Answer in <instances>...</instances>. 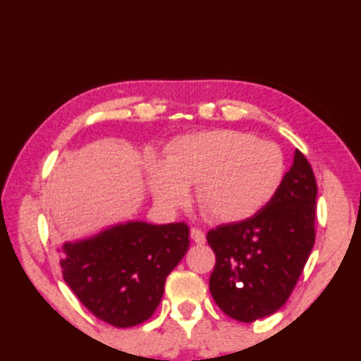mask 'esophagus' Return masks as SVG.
Masks as SVG:
<instances>
[{
  "instance_id": "1",
  "label": "esophagus",
  "mask_w": 361,
  "mask_h": 361,
  "mask_svg": "<svg viewBox=\"0 0 361 361\" xmlns=\"http://www.w3.org/2000/svg\"><path fill=\"white\" fill-rule=\"evenodd\" d=\"M190 238H192V241L195 244H204V241H207V238H204V233L200 230V228H190Z\"/></svg>"
}]
</instances>
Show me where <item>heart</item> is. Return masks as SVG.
<instances>
[{
  "label": "heart",
  "instance_id": "heart-1",
  "mask_svg": "<svg viewBox=\"0 0 361 361\" xmlns=\"http://www.w3.org/2000/svg\"><path fill=\"white\" fill-rule=\"evenodd\" d=\"M286 162L272 140L236 130L188 134L171 145L169 159L148 162L152 189L162 207L186 204L190 188L203 211L219 222H243L269 204L283 183Z\"/></svg>",
  "mask_w": 361,
  "mask_h": 361
}]
</instances>
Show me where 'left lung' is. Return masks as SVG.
Segmentation results:
<instances>
[{"label": "left lung", "instance_id": "8db88e82", "mask_svg": "<svg viewBox=\"0 0 361 361\" xmlns=\"http://www.w3.org/2000/svg\"><path fill=\"white\" fill-rule=\"evenodd\" d=\"M316 197L313 169L295 150L277 195L263 211L208 231L216 253L209 291L225 314L253 322L285 305L314 245Z\"/></svg>", "mask_w": 361, "mask_h": 361}]
</instances>
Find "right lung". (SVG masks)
Segmentation results:
<instances>
[{
  "instance_id": "1",
  "label": "right lung",
  "mask_w": 361,
  "mask_h": 361,
  "mask_svg": "<svg viewBox=\"0 0 361 361\" xmlns=\"http://www.w3.org/2000/svg\"><path fill=\"white\" fill-rule=\"evenodd\" d=\"M189 247L185 222H120L58 249L62 275L80 302L111 326L133 327L152 317L171 274Z\"/></svg>"
}]
</instances>
